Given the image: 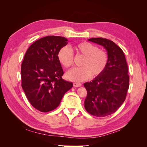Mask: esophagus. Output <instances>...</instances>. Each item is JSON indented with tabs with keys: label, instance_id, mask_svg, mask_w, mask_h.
<instances>
[{
	"label": "esophagus",
	"instance_id": "34e87169",
	"mask_svg": "<svg viewBox=\"0 0 147 147\" xmlns=\"http://www.w3.org/2000/svg\"><path fill=\"white\" fill-rule=\"evenodd\" d=\"M82 86V84L81 83H74V87H80Z\"/></svg>",
	"mask_w": 147,
	"mask_h": 147
}]
</instances>
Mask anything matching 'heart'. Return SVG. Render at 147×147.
<instances>
[{
	"label": "heart",
	"mask_w": 147,
	"mask_h": 147,
	"mask_svg": "<svg viewBox=\"0 0 147 147\" xmlns=\"http://www.w3.org/2000/svg\"><path fill=\"white\" fill-rule=\"evenodd\" d=\"M72 50L77 55L84 56L81 65L82 67L74 68L68 71L66 77L69 80L80 82L91 76L97 77L103 74L108 63L107 53L93 44L83 42L75 44ZM57 59L64 67L68 68L74 63V55L70 49L64 47L57 53Z\"/></svg>",
	"instance_id": "obj_1"
}]
</instances>
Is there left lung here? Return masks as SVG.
<instances>
[{"label": "left lung", "instance_id": "8db88e82", "mask_svg": "<svg viewBox=\"0 0 147 147\" xmlns=\"http://www.w3.org/2000/svg\"><path fill=\"white\" fill-rule=\"evenodd\" d=\"M88 40L105 49L108 63L103 74L84 83V108L92 115L104 117L115 113L125 100L129 84L127 64L123 50L113 42L101 37Z\"/></svg>", "mask_w": 147, "mask_h": 147}]
</instances>
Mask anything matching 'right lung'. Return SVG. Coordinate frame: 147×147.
Masks as SVG:
<instances>
[{
    "label": "right lung",
    "mask_w": 147,
    "mask_h": 147,
    "mask_svg": "<svg viewBox=\"0 0 147 147\" xmlns=\"http://www.w3.org/2000/svg\"><path fill=\"white\" fill-rule=\"evenodd\" d=\"M68 40L47 36L34 42L26 51L21 64L22 88L30 104L42 112L59 106L65 93L73 86L62 78L64 74L57 53Z\"/></svg>",
    "instance_id": "1"
}]
</instances>
